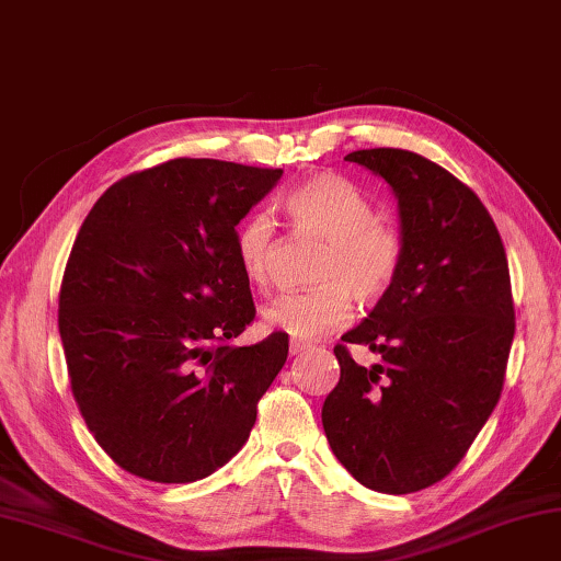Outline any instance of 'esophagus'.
<instances>
[{"label": "esophagus", "mask_w": 561, "mask_h": 561, "mask_svg": "<svg viewBox=\"0 0 561 561\" xmlns=\"http://www.w3.org/2000/svg\"><path fill=\"white\" fill-rule=\"evenodd\" d=\"M312 350V342H302V340H293L290 342V355H306V352Z\"/></svg>", "instance_id": "34e87169"}]
</instances>
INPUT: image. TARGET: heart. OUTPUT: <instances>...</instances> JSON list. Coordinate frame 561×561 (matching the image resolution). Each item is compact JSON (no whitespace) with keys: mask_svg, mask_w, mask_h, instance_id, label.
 I'll return each mask as SVG.
<instances>
[{"mask_svg":"<svg viewBox=\"0 0 561 561\" xmlns=\"http://www.w3.org/2000/svg\"><path fill=\"white\" fill-rule=\"evenodd\" d=\"M283 211L300 239L325 241L312 280L316 288L290 293L263 310L265 325L298 340L328 335L355 318V298L377 306L397 286L407 263V236L377 216V204L355 182L335 172L302 180L283 196ZM283 239L265 211L245 216L236 231V259L245 280L271 290L280 280Z\"/></svg>","mask_w":561,"mask_h":561,"instance_id":"b5f03b06","label":"heart"}]
</instances>
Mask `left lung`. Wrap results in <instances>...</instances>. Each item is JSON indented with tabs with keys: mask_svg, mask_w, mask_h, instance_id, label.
<instances>
[{
	"mask_svg": "<svg viewBox=\"0 0 561 561\" xmlns=\"http://www.w3.org/2000/svg\"><path fill=\"white\" fill-rule=\"evenodd\" d=\"M391 184L407 236L397 286L335 345L340 381L322 404L332 454L362 485L407 495L468 454L505 385L515 306L503 239L478 194L399 147L345 157ZM350 344L382 365L367 370Z\"/></svg>",
	"mask_w": 561,
	"mask_h": 561,
	"instance_id": "8db88e82",
	"label": "left lung"
}]
</instances>
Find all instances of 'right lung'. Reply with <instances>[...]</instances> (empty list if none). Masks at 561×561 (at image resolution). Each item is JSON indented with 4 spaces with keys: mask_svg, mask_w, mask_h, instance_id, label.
<instances>
[{
    "mask_svg": "<svg viewBox=\"0 0 561 561\" xmlns=\"http://www.w3.org/2000/svg\"><path fill=\"white\" fill-rule=\"evenodd\" d=\"M280 174L176 157L107 186L81 224L58 332L78 411L127 473L194 483L249 438L288 335L231 345L255 318L236 224Z\"/></svg>",
    "mask_w": 561,
    "mask_h": 561,
    "instance_id": "right-lung-1",
    "label": "right lung"
}]
</instances>
